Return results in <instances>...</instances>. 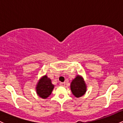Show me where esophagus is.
<instances>
[{"mask_svg": "<svg viewBox=\"0 0 123 123\" xmlns=\"http://www.w3.org/2000/svg\"><path fill=\"white\" fill-rule=\"evenodd\" d=\"M60 85L61 86H63V87H64V86H65V83H60Z\"/></svg>", "mask_w": 123, "mask_h": 123, "instance_id": "34e87169", "label": "esophagus"}]
</instances>
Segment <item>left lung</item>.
<instances>
[{"label": "left lung", "instance_id": "8db88e82", "mask_svg": "<svg viewBox=\"0 0 123 123\" xmlns=\"http://www.w3.org/2000/svg\"><path fill=\"white\" fill-rule=\"evenodd\" d=\"M70 90L73 95L76 98H80L86 94L87 85L82 76L78 74L72 80L70 83Z\"/></svg>", "mask_w": 123, "mask_h": 123}]
</instances>
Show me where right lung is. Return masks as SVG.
<instances>
[{
    "label": "right lung",
    "instance_id": "add662e5",
    "mask_svg": "<svg viewBox=\"0 0 123 123\" xmlns=\"http://www.w3.org/2000/svg\"><path fill=\"white\" fill-rule=\"evenodd\" d=\"M54 85L52 84L51 80L47 76H42L39 80L36 87V91L37 95L43 99H46L51 95Z\"/></svg>",
    "mask_w": 123,
    "mask_h": 123
}]
</instances>
